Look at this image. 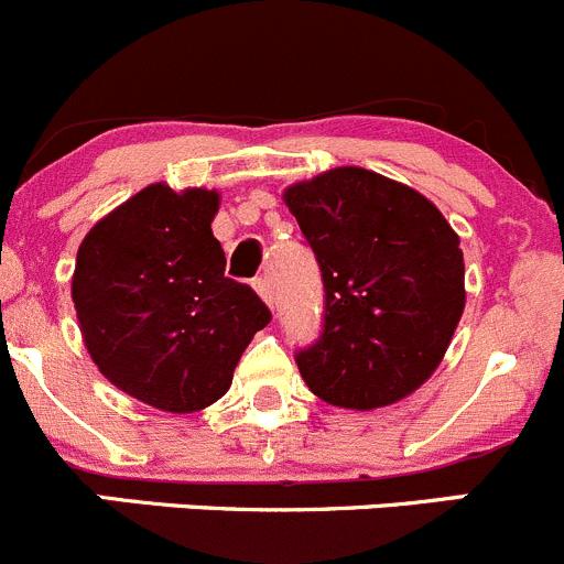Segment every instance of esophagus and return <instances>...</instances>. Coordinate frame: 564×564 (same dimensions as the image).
Masks as SVG:
<instances>
[{
	"mask_svg": "<svg viewBox=\"0 0 564 564\" xmlns=\"http://www.w3.org/2000/svg\"><path fill=\"white\" fill-rule=\"evenodd\" d=\"M254 291H257V296L268 304V307H273V288L265 276L254 279Z\"/></svg>",
	"mask_w": 564,
	"mask_h": 564,
	"instance_id": "obj_1",
	"label": "esophagus"
}]
</instances>
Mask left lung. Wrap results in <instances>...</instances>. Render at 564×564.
I'll return each instance as SVG.
<instances>
[{
	"label": "left lung",
	"mask_w": 564,
	"mask_h": 564,
	"mask_svg": "<svg viewBox=\"0 0 564 564\" xmlns=\"http://www.w3.org/2000/svg\"><path fill=\"white\" fill-rule=\"evenodd\" d=\"M282 198L324 276V332L296 354L307 388L362 412L415 393L463 318L459 235L426 196L357 165L296 182Z\"/></svg>",
	"instance_id": "obj_1"
}]
</instances>
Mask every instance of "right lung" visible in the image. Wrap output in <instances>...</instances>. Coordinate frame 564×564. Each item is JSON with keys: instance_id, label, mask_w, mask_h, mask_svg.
<instances>
[{"instance_id": "obj_1", "label": "right lung", "mask_w": 564, "mask_h": 564, "mask_svg": "<svg viewBox=\"0 0 564 564\" xmlns=\"http://www.w3.org/2000/svg\"><path fill=\"white\" fill-rule=\"evenodd\" d=\"M218 205L207 187L154 182L79 243L72 299L85 348L101 377L154 410L185 415L221 399L271 321L249 285L224 276Z\"/></svg>"}]
</instances>
